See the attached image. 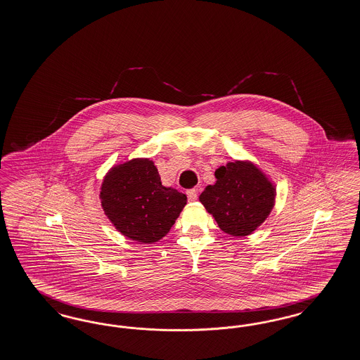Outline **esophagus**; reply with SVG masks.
<instances>
[{"label":"esophagus","instance_id":"esophagus-1","mask_svg":"<svg viewBox=\"0 0 360 360\" xmlns=\"http://www.w3.org/2000/svg\"><path fill=\"white\" fill-rule=\"evenodd\" d=\"M187 197L190 201H195L197 200V190L195 188H188L186 191Z\"/></svg>","mask_w":360,"mask_h":360}]
</instances>
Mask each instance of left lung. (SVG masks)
<instances>
[{
  "mask_svg": "<svg viewBox=\"0 0 360 360\" xmlns=\"http://www.w3.org/2000/svg\"><path fill=\"white\" fill-rule=\"evenodd\" d=\"M216 184L200 201L219 229L234 237L252 234L271 214L276 198L272 181L249 160H233L216 170Z\"/></svg>",
  "mask_w": 360,
  "mask_h": 360,
  "instance_id": "left-lung-1",
  "label": "left lung"
}]
</instances>
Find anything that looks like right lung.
Wrapping results in <instances>:
<instances>
[{
	"instance_id": "obj_1",
	"label": "right lung",
	"mask_w": 360,
	"mask_h": 360,
	"mask_svg": "<svg viewBox=\"0 0 360 360\" xmlns=\"http://www.w3.org/2000/svg\"><path fill=\"white\" fill-rule=\"evenodd\" d=\"M101 202L116 231L141 244H154L173 228L187 197L162 185L151 159L134 158L105 174Z\"/></svg>"
}]
</instances>
